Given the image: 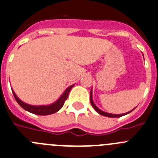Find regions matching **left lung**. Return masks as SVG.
I'll list each match as a JSON object with an SVG mask.
<instances>
[{"instance_id":"obj_1","label":"left lung","mask_w":158,"mask_h":158,"mask_svg":"<svg viewBox=\"0 0 158 158\" xmlns=\"http://www.w3.org/2000/svg\"><path fill=\"white\" fill-rule=\"evenodd\" d=\"M90 103L91 104H92L93 107H94V109H95L96 110H97V112L99 113L100 114H101V115H104V116H106V117H110V118H118V117H122V116L123 115H126V114H129V113H130L131 111H129V112L128 113H125V114H109V113H107V112H104V111H102L101 110H100L98 107H97V106L94 104V101H93V99H92V90L90 91Z\"/></svg>"}]
</instances>
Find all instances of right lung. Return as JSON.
Returning <instances> with one entry per match:
<instances>
[{
  "mask_svg": "<svg viewBox=\"0 0 158 158\" xmlns=\"http://www.w3.org/2000/svg\"><path fill=\"white\" fill-rule=\"evenodd\" d=\"M74 85H72V86H69V88L66 89V90L64 91V94H62L60 98L56 101L54 104H51V105H47V106H32L29 105V104H26V103L23 102L22 101L18 98L17 96L15 95V94L14 93V91L12 90L13 95L15 97V99L16 100L18 104L21 106L23 109L26 110L27 111L31 113H33L35 114H38V115H48V114H54V113L57 112V110H59L61 107H63L64 104V101L67 100L68 97H69V94L70 92V90L72 89V88L73 87Z\"/></svg>",
  "mask_w": 158,
  "mask_h": 158,
  "instance_id": "add662e5",
  "label": "right lung"
}]
</instances>
